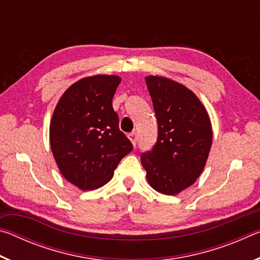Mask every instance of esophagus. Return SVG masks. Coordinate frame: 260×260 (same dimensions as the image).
<instances>
[{"label":"esophagus","instance_id":"obj_1","mask_svg":"<svg viewBox=\"0 0 260 260\" xmlns=\"http://www.w3.org/2000/svg\"><path fill=\"white\" fill-rule=\"evenodd\" d=\"M128 139L131 140V142L133 143V146H136V142H138V134L136 133H131L128 134Z\"/></svg>","mask_w":260,"mask_h":260}]
</instances>
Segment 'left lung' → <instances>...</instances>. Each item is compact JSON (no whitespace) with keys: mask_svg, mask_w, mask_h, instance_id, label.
<instances>
[{"mask_svg":"<svg viewBox=\"0 0 260 260\" xmlns=\"http://www.w3.org/2000/svg\"><path fill=\"white\" fill-rule=\"evenodd\" d=\"M146 82L158 122L157 142L141 155L147 180L158 192L177 195L196 181L212 144L209 114L199 98L171 79L149 76Z\"/></svg>","mask_w":260,"mask_h":260,"instance_id":"8db88e82","label":"left lung"}]
</instances>
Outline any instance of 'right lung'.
Segmentation results:
<instances>
[{
	"mask_svg": "<svg viewBox=\"0 0 260 260\" xmlns=\"http://www.w3.org/2000/svg\"><path fill=\"white\" fill-rule=\"evenodd\" d=\"M118 76L87 77L61 95L50 121V147L63 177L81 190L108 183L133 144L119 129L112 99Z\"/></svg>",
	"mask_w": 260,
	"mask_h": 260,
	"instance_id": "add662e5",
	"label": "right lung"
}]
</instances>
